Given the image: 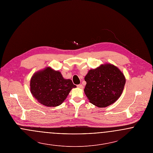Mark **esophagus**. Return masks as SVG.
I'll return each mask as SVG.
<instances>
[{
	"instance_id": "1",
	"label": "esophagus",
	"mask_w": 153,
	"mask_h": 153,
	"mask_svg": "<svg viewBox=\"0 0 153 153\" xmlns=\"http://www.w3.org/2000/svg\"><path fill=\"white\" fill-rule=\"evenodd\" d=\"M77 87L78 88H80V89H83V88H84L83 85H81V84L78 85H77Z\"/></svg>"
}]
</instances>
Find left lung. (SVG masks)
Returning a JSON list of instances; mask_svg holds the SVG:
<instances>
[{
    "mask_svg": "<svg viewBox=\"0 0 153 153\" xmlns=\"http://www.w3.org/2000/svg\"><path fill=\"white\" fill-rule=\"evenodd\" d=\"M84 92L89 102L99 107H107L121 95L126 84L124 74L116 66L101 64L89 70L85 76Z\"/></svg>",
    "mask_w": 153,
    "mask_h": 153,
    "instance_id": "8db88e82",
    "label": "left lung"
}]
</instances>
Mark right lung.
Returning a JSON list of instances; mask_svg holds the SVG:
<instances>
[{"label":"right lung","mask_w":153,"mask_h":153,"mask_svg":"<svg viewBox=\"0 0 153 153\" xmlns=\"http://www.w3.org/2000/svg\"><path fill=\"white\" fill-rule=\"evenodd\" d=\"M72 81L50 66L38 71L32 76L30 91L36 100L46 107H57L65 100L71 90L76 88Z\"/></svg>","instance_id":"right-lung-1"}]
</instances>
